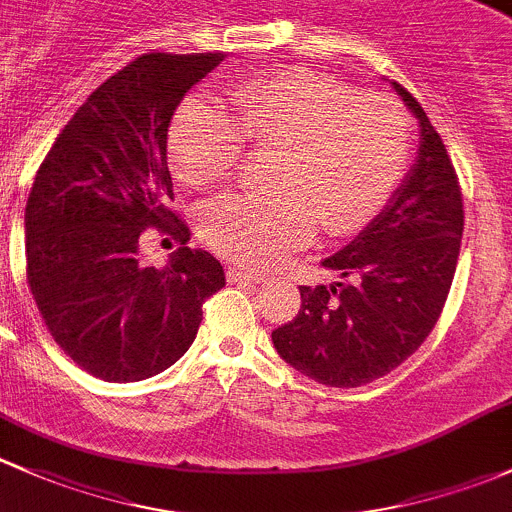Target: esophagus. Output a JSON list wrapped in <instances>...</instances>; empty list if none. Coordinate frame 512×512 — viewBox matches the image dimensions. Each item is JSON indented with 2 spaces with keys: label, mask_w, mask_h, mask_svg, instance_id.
<instances>
[{
  "label": "esophagus",
  "mask_w": 512,
  "mask_h": 512,
  "mask_svg": "<svg viewBox=\"0 0 512 512\" xmlns=\"http://www.w3.org/2000/svg\"><path fill=\"white\" fill-rule=\"evenodd\" d=\"M226 281L231 286H254V283L266 281V273L258 271H244V268H226Z\"/></svg>",
  "instance_id": "esophagus-1"
}]
</instances>
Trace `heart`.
I'll list each match as a JSON object with an SVG mask.
<instances>
[{
    "instance_id": "b5f03b06",
    "label": "heart",
    "mask_w": 512,
    "mask_h": 512,
    "mask_svg": "<svg viewBox=\"0 0 512 512\" xmlns=\"http://www.w3.org/2000/svg\"><path fill=\"white\" fill-rule=\"evenodd\" d=\"M231 115L187 98L172 118L167 150L175 172L199 189L241 167L246 142L276 147L273 192L214 199L199 219L204 241L231 261L271 266L315 231L355 234L382 212L409 170L414 125L384 93L308 68L263 71L229 91Z\"/></svg>"
}]
</instances>
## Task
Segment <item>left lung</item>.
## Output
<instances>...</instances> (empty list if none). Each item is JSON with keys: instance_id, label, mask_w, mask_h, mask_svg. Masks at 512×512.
<instances>
[{"instance_id": "obj_1", "label": "left lung", "mask_w": 512, "mask_h": 512, "mask_svg": "<svg viewBox=\"0 0 512 512\" xmlns=\"http://www.w3.org/2000/svg\"><path fill=\"white\" fill-rule=\"evenodd\" d=\"M416 165L377 219L325 258L342 281L300 286V310L273 330L278 355L328 387H362L392 372L429 337L449 298L463 236V194L444 140L412 93Z\"/></svg>"}]
</instances>
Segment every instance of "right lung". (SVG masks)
Here are the masks:
<instances>
[{
    "label": "right lung",
    "mask_w": 512,
    "mask_h": 512,
    "mask_svg": "<svg viewBox=\"0 0 512 512\" xmlns=\"http://www.w3.org/2000/svg\"><path fill=\"white\" fill-rule=\"evenodd\" d=\"M221 51H150L100 83L46 152L24 214L26 283L56 345L93 377L140 382L197 337L204 300L224 288L209 251L167 204V128ZM180 249L165 269L139 258L145 230Z\"/></svg>",
    "instance_id": "right-lung-1"
}]
</instances>
